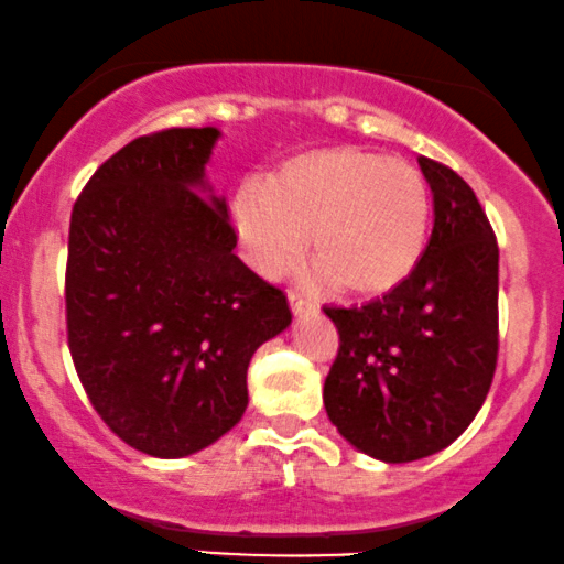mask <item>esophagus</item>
Listing matches in <instances>:
<instances>
[{"label":"esophagus","instance_id":"esophagus-1","mask_svg":"<svg viewBox=\"0 0 564 564\" xmlns=\"http://www.w3.org/2000/svg\"><path fill=\"white\" fill-rule=\"evenodd\" d=\"M288 301H290V306H293L295 314H301V311H311V308H314V303H311L308 297L303 295V293H297V290H290Z\"/></svg>","mask_w":564,"mask_h":564}]
</instances>
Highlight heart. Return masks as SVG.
Masks as SVG:
<instances>
[{
  "label": "heart",
  "mask_w": 564,
  "mask_h": 564,
  "mask_svg": "<svg viewBox=\"0 0 564 564\" xmlns=\"http://www.w3.org/2000/svg\"><path fill=\"white\" fill-rule=\"evenodd\" d=\"M430 187L416 165L337 144L297 152L245 182L231 221L263 274H282L303 253L335 290L380 295L416 269L430 235Z\"/></svg>",
  "instance_id": "1"
}]
</instances>
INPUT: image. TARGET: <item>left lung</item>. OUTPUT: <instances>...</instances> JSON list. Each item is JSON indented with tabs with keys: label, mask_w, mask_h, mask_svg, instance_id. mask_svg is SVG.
I'll return each instance as SVG.
<instances>
[{
	"label": "left lung",
	"mask_w": 564,
	"mask_h": 564,
	"mask_svg": "<svg viewBox=\"0 0 564 564\" xmlns=\"http://www.w3.org/2000/svg\"><path fill=\"white\" fill-rule=\"evenodd\" d=\"M433 235L399 288L364 306H324L340 348L324 409L375 459L414 462L454 443L480 412L499 359V245L456 171L420 155Z\"/></svg>",
	"instance_id": "obj_1"
}]
</instances>
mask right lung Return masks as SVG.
<instances>
[{
    "instance_id": "1",
    "label": "right lung",
    "mask_w": 564,
    "mask_h": 564,
    "mask_svg": "<svg viewBox=\"0 0 564 564\" xmlns=\"http://www.w3.org/2000/svg\"><path fill=\"white\" fill-rule=\"evenodd\" d=\"M216 139L214 126L137 137L70 214L73 367L105 425L161 459L240 422L256 348L293 319L284 290L235 256L227 203L200 192Z\"/></svg>"
}]
</instances>
